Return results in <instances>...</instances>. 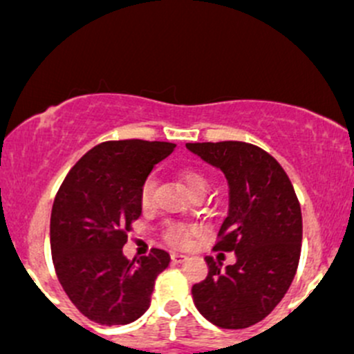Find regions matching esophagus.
Instances as JSON below:
<instances>
[{"instance_id": "obj_1", "label": "esophagus", "mask_w": 354, "mask_h": 354, "mask_svg": "<svg viewBox=\"0 0 354 354\" xmlns=\"http://www.w3.org/2000/svg\"><path fill=\"white\" fill-rule=\"evenodd\" d=\"M172 263H176V265H178V263H184L185 260H187V257H185V254H180V253H172Z\"/></svg>"}]
</instances>
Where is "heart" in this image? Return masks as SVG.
<instances>
[{
  "label": "heart",
  "mask_w": 354,
  "mask_h": 354,
  "mask_svg": "<svg viewBox=\"0 0 354 354\" xmlns=\"http://www.w3.org/2000/svg\"><path fill=\"white\" fill-rule=\"evenodd\" d=\"M178 180L180 184L184 185L185 191L189 194L194 191H207V180L206 177L203 176L201 172L197 170H182L178 174ZM153 178H147L145 184L142 185V191H140V201H142V206L147 207L151 201V194H153ZM189 234H191V230L184 226H169L165 231V239L170 243V245H176V246H184L187 243Z\"/></svg>",
  "instance_id": "heart-1"
}]
</instances>
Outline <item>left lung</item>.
I'll list each match as a JSON object with an SVG mask.
<instances>
[{"label":"left lung","mask_w":354,"mask_h":354,"mask_svg":"<svg viewBox=\"0 0 354 354\" xmlns=\"http://www.w3.org/2000/svg\"><path fill=\"white\" fill-rule=\"evenodd\" d=\"M185 147L226 177L227 214L214 248L236 254L224 270L206 257L209 273L192 287L194 304L214 326L250 328L275 309L297 272L302 214L294 185L272 155L250 143Z\"/></svg>","instance_id":"1"}]
</instances>
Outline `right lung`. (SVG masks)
<instances>
[{
  "mask_svg": "<svg viewBox=\"0 0 354 354\" xmlns=\"http://www.w3.org/2000/svg\"><path fill=\"white\" fill-rule=\"evenodd\" d=\"M174 148L145 140L101 143L72 167L57 192L50 216L55 273L72 304L97 324L142 317L155 279L169 267L165 250L130 261L123 246L142 214V185Z\"/></svg>",
  "mask_w": 354,
  "mask_h": 354,
  "instance_id": "1",
  "label": "right lung"
}]
</instances>
